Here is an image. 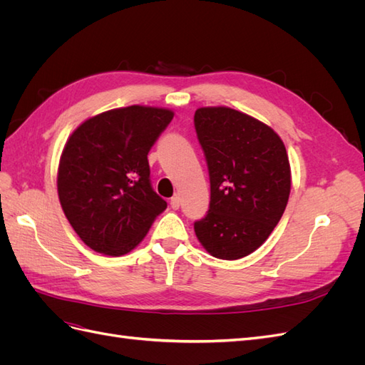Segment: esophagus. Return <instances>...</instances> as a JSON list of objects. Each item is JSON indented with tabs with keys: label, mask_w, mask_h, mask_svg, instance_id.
I'll return each mask as SVG.
<instances>
[{
	"label": "esophagus",
	"mask_w": 365,
	"mask_h": 365,
	"mask_svg": "<svg viewBox=\"0 0 365 365\" xmlns=\"http://www.w3.org/2000/svg\"><path fill=\"white\" fill-rule=\"evenodd\" d=\"M180 205H181V197H180L178 195H176V196H173L172 200H170V207H172L173 210H178Z\"/></svg>",
	"instance_id": "esophagus-1"
}]
</instances>
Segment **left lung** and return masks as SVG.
<instances>
[{"mask_svg":"<svg viewBox=\"0 0 365 365\" xmlns=\"http://www.w3.org/2000/svg\"><path fill=\"white\" fill-rule=\"evenodd\" d=\"M195 129L210 176L196 237L213 257L242 259L269 237L288 204V153L268 125L227 106L196 109Z\"/></svg>","mask_w":365,"mask_h":365,"instance_id":"1","label":"left lung"}]
</instances>
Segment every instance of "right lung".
Listing matches in <instances>:
<instances>
[{
    "instance_id": "obj_1",
    "label": "right lung",
    "mask_w": 365,
    "mask_h": 365,
    "mask_svg": "<svg viewBox=\"0 0 365 365\" xmlns=\"http://www.w3.org/2000/svg\"><path fill=\"white\" fill-rule=\"evenodd\" d=\"M172 118L170 109L132 105L88 118L70 135L58 195L68 222L91 250L129 252L168 207L152 189L148 153Z\"/></svg>"
}]
</instances>
